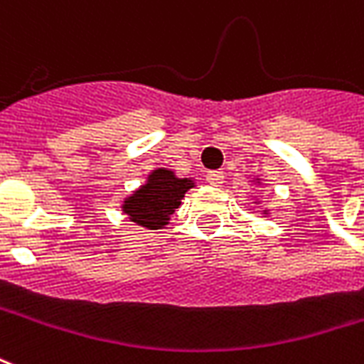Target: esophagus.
Segmentation results:
<instances>
[{
    "instance_id": "1",
    "label": "esophagus",
    "mask_w": 364,
    "mask_h": 364,
    "mask_svg": "<svg viewBox=\"0 0 364 364\" xmlns=\"http://www.w3.org/2000/svg\"><path fill=\"white\" fill-rule=\"evenodd\" d=\"M223 177H225V175H223L222 171H210V173L206 175V181H208L212 187H222Z\"/></svg>"
}]
</instances>
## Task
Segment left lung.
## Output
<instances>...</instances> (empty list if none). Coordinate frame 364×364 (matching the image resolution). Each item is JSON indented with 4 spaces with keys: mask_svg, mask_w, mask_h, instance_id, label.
I'll return each mask as SVG.
<instances>
[{
    "mask_svg": "<svg viewBox=\"0 0 364 364\" xmlns=\"http://www.w3.org/2000/svg\"><path fill=\"white\" fill-rule=\"evenodd\" d=\"M252 181H255V185H260V177H255V179H252ZM255 204H260V200H255ZM262 214H264V218L268 216V214H270V210H262Z\"/></svg>",
    "mask_w": 364,
    "mask_h": 364,
    "instance_id": "8db88e82",
    "label": "left lung"
}]
</instances>
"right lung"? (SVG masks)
I'll return each instance as SVG.
<instances>
[{
  "mask_svg": "<svg viewBox=\"0 0 364 364\" xmlns=\"http://www.w3.org/2000/svg\"><path fill=\"white\" fill-rule=\"evenodd\" d=\"M193 187V177H177L171 169L156 168L146 175L141 187L123 198L121 212L146 230H164L175 210L181 206L183 196Z\"/></svg>",
  "mask_w": 364,
  "mask_h": 364,
  "instance_id": "right-lung-1",
  "label": "right lung"
}]
</instances>
